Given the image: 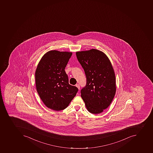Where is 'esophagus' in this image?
I'll use <instances>...</instances> for the list:
<instances>
[{
  "label": "esophagus",
  "mask_w": 153,
  "mask_h": 153,
  "mask_svg": "<svg viewBox=\"0 0 153 153\" xmlns=\"http://www.w3.org/2000/svg\"><path fill=\"white\" fill-rule=\"evenodd\" d=\"M76 87H77V88H78V89L79 90L80 89V85L79 84H76Z\"/></svg>",
  "instance_id": "esophagus-1"
}]
</instances>
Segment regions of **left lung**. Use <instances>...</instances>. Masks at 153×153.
<instances>
[{"mask_svg":"<svg viewBox=\"0 0 153 153\" xmlns=\"http://www.w3.org/2000/svg\"><path fill=\"white\" fill-rule=\"evenodd\" d=\"M76 56L87 77L81 96L89 112L101 113L110 106L115 95V75L112 65L103 52L95 49L77 52Z\"/></svg>","mask_w":153,"mask_h":153,"instance_id":"left-lung-1","label":"left lung"}]
</instances>
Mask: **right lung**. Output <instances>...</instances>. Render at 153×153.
Listing matches in <instances>:
<instances>
[{"label": "right lung", "mask_w": 153, "mask_h": 153, "mask_svg": "<svg viewBox=\"0 0 153 153\" xmlns=\"http://www.w3.org/2000/svg\"><path fill=\"white\" fill-rule=\"evenodd\" d=\"M72 52L50 51L44 54L35 71L36 89L47 107L59 111L68 107L78 88L69 84L65 69Z\"/></svg>", "instance_id": "obj_1"}]
</instances>
